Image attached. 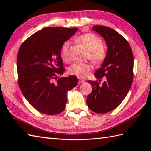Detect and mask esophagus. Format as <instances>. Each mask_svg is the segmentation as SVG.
<instances>
[{"label": "esophagus", "instance_id": "1", "mask_svg": "<svg viewBox=\"0 0 151 151\" xmlns=\"http://www.w3.org/2000/svg\"><path fill=\"white\" fill-rule=\"evenodd\" d=\"M78 82H79L80 83H81V84H82V83H84V82H85V81H84V79H82V78H78Z\"/></svg>", "mask_w": 151, "mask_h": 151}]
</instances>
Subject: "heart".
Listing matches in <instances>:
<instances>
[{
  "label": "heart",
  "instance_id": "obj_1",
  "mask_svg": "<svg viewBox=\"0 0 151 151\" xmlns=\"http://www.w3.org/2000/svg\"><path fill=\"white\" fill-rule=\"evenodd\" d=\"M76 40L89 51V60L96 63H101L104 60L106 55V50L102 45V40L97 35L93 33H86L81 35ZM69 42L65 41L60 48V56L65 62L69 60ZM91 68L92 66L89 63H75L69 68V73L78 77H86Z\"/></svg>",
  "mask_w": 151,
  "mask_h": 151
}]
</instances>
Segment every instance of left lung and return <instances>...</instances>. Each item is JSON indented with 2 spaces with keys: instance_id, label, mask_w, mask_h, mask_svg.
Here are the masks:
<instances>
[{
  "instance_id": "8db88e82",
  "label": "left lung",
  "mask_w": 151,
  "mask_h": 151,
  "mask_svg": "<svg viewBox=\"0 0 151 151\" xmlns=\"http://www.w3.org/2000/svg\"><path fill=\"white\" fill-rule=\"evenodd\" d=\"M107 45V53L95 77H106L102 85L97 81H88L92 91L87 104L93 111L104 114L118 107L129 93L133 81L134 57L129 43L117 31L105 26H93ZM101 81V80H99Z\"/></svg>"
}]
</instances>
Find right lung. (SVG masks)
<instances>
[{
    "label": "right lung",
    "instance_id": "obj_1",
    "mask_svg": "<svg viewBox=\"0 0 151 151\" xmlns=\"http://www.w3.org/2000/svg\"><path fill=\"white\" fill-rule=\"evenodd\" d=\"M77 30V28H44L32 35L19 48V86L28 102L41 113L56 115L62 112L67 92L77 85V77L74 75L57 77L65 71L61 46Z\"/></svg>",
    "mask_w": 151,
    "mask_h": 151
}]
</instances>
